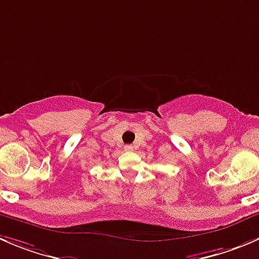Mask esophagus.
<instances>
[{
    "label": "esophagus",
    "mask_w": 259,
    "mask_h": 259,
    "mask_svg": "<svg viewBox=\"0 0 259 259\" xmlns=\"http://www.w3.org/2000/svg\"><path fill=\"white\" fill-rule=\"evenodd\" d=\"M124 149L127 150V152H132V150L134 149V147H133V145H125Z\"/></svg>",
    "instance_id": "obj_1"
}]
</instances>
